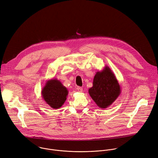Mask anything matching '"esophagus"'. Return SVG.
<instances>
[{
  "instance_id": "1",
  "label": "esophagus",
  "mask_w": 158,
  "mask_h": 158,
  "mask_svg": "<svg viewBox=\"0 0 158 158\" xmlns=\"http://www.w3.org/2000/svg\"><path fill=\"white\" fill-rule=\"evenodd\" d=\"M77 91H78V92H80V93H81V92L83 91V88H82L81 87H77Z\"/></svg>"
}]
</instances>
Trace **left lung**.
<instances>
[{
  "label": "left lung",
  "mask_w": 158,
  "mask_h": 158,
  "mask_svg": "<svg viewBox=\"0 0 158 158\" xmlns=\"http://www.w3.org/2000/svg\"><path fill=\"white\" fill-rule=\"evenodd\" d=\"M88 93L93 100L100 108L110 106L119 96L121 87L114 74L108 66L97 72L94 77L93 86Z\"/></svg>",
  "instance_id": "1"
}]
</instances>
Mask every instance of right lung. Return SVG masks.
Here are the masks:
<instances>
[{"mask_svg":"<svg viewBox=\"0 0 158 158\" xmlns=\"http://www.w3.org/2000/svg\"><path fill=\"white\" fill-rule=\"evenodd\" d=\"M68 94L67 88L56 78L47 80L42 89L43 99L53 109L61 107L67 100Z\"/></svg>","mask_w":158,"mask_h":158,"instance_id":"add662e5","label":"right lung"}]
</instances>
